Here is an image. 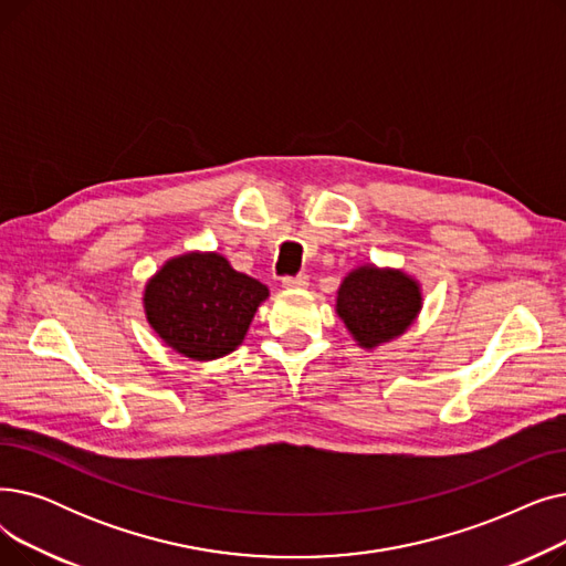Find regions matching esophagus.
Masks as SVG:
<instances>
[{
    "label": "esophagus",
    "mask_w": 566,
    "mask_h": 566,
    "mask_svg": "<svg viewBox=\"0 0 566 566\" xmlns=\"http://www.w3.org/2000/svg\"><path fill=\"white\" fill-rule=\"evenodd\" d=\"M308 285V276L306 274H297V276H285L283 279V287L287 290H302Z\"/></svg>",
    "instance_id": "obj_1"
}]
</instances>
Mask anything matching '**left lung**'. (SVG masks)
Returning <instances> with one entry per match:
<instances>
[{
    "label": "left lung",
    "instance_id": "obj_1",
    "mask_svg": "<svg viewBox=\"0 0 566 566\" xmlns=\"http://www.w3.org/2000/svg\"><path fill=\"white\" fill-rule=\"evenodd\" d=\"M421 308L419 285L402 272L359 266L345 276L336 311L361 347H375L406 332Z\"/></svg>",
    "mask_w": 566,
    "mask_h": 566
}]
</instances>
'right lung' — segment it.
I'll list each match as a JSON object with an SVG mask.
<instances>
[{
    "label": "right lung",
    "instance_id": "add662e5",
    "mask_svg": "<svg viewBox=\"0 0 566 566\" xmlns=\"http://www.w3.org/2000/svg\"><path fill=\"white\" fill-rule=\"evenodd\" d=\"M266 285L239 274L219 253H188L166 262L145 290L154 332L184 357L217 359L244 340Z\"/></svg>",
    "mask_w": 566,
    "mask_h": 566
}]
</instances>
